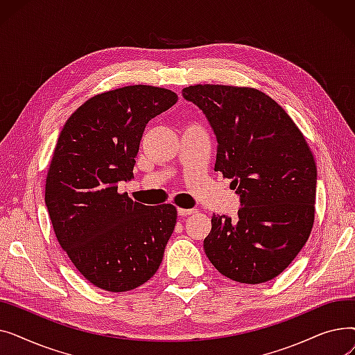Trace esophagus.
Returning <instances> with one entry per match:
<instances>
[{"mask_svg": "<svg viewBox=\"0 0 355 355\" xmlns=\"http://www.w3.org/2000/svg\"><path fill=\"white\" fill-rule=\"evenodd\" d=\"M177 211H178V216H182V217L197 213L196 209H177Z\"/></svg>", "mask_w": 355, "mask_h": 355, "instance_id": "obj_1", "label": "esophagus"}]
</instances>
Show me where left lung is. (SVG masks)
<instances>
[{"mask_svg":"<svg viewBox=\"0 0 355 355\" xmlns=\"http://www.w3.org/2000/svg\"><path fill=\"white\" fill-rule=\"evenodd\" d=\"M182 98L206 115L217 138L214 170L232 178L237 217L213 214L204 252L240 284L281 275L301 252L315 216L316 165L286 112L252 87L196 85Z\"/></svg>","mask_w":355,"mask_h":355,"instance_id":"8db88e82","label":"left lung"}]
</instances>
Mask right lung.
Listing matches in <instances>:
<instances>
[{"instance_id": "1", "label": "right lung", "mask_w": 355, "mask_h": 355, "mask_svg": "<svg viewBox=\"0 0 355 355\" xmlns=\"http://www.w3.org/2000/svg\"><path fill=\"white\" fill-rule=\"evenodd\" d=\"M174 92L125 86L90 98L66 121L46 180V207L71 263L101 289L126 292L158 270L175 223L173 204L144 206L118 193L134 178L146 123Z\"/></svg>"}]
</instances>
